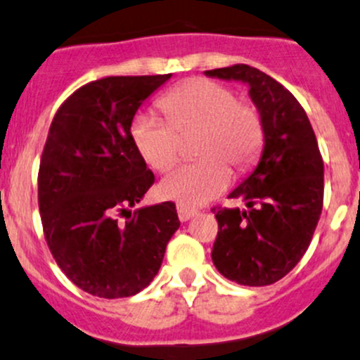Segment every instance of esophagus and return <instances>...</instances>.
<instances>
[{
  "label": "esophagus",
  "instance_id": "34e87169",
  "mask_svg": "<svg viewBox=\"0 0 360 360\" xmlns=\"http://www.w3.org/2000/svg\"><path fill=\"white\" fill-rule=\"evenodd\" d=\"M177 215H179L181 221H190L191 217H195V215H198V210L193 209V207H188V205H177Z\"/></svg>",
  "mask_w": 360,
  "mask_h": 360
}]
</instances>
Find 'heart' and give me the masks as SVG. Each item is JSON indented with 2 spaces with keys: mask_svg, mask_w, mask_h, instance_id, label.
Returning a JSON list of instances; mask_svg holds the SVG:
<instances>
[{
  "mask_svg": "<svg viewBox=\"0 0 360 360\" xmlns=\"http://www.w3.org/2000/svg\"><path fill=\"white\" fill-rule=\"evenodd\" d=\"M158 107L167 120L141 112L131 122L132 143L150 167L169 169L181 153L179 134L200 129L195 148L202 158L170 170L158 184L164 198L181 205H200L224 191L231 181L228 162L245 167L262 145L259 110L212 79L183 82L164 94Z\"/></svg>",
  "mask_w": 360,
  "mask_h": 360,
  "instance_id": "heart-1",
  "label": "heart"
}]
</instances>
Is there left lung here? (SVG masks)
Listing matches in <instances>:
<instances>
[{
	"label": "left lung",
	"mask_w": 360,
	"mask_h": 360,
	"mask_svg": "<svg viewBox=\"0 0 360 360\" xmlns=\"http://www.w3.org/2000/svg\"><path fill=\"white\" fill-rule=\"evenodd\" d=\"M205 75L247 84L264 126L259 162L229 193L249 210H212L219 224L212 262L238 285H272L307 252L323 210L324 164L316 134L297 98L255 67L236 63Z\"/></svg>",
	"instance_id": "left-lung-1"
}]
</instances>
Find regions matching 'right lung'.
Returning <instances> with one entry per match:
<instances>
[{
    "mask_svg": "<svg viewBox=\"0 0 360 360\" xmlns=\"http://www.w3.org/2000/svg\"><path fill=\"white\" fill-rule=\"evenodd\" d=\"M169 79L89 82L67 98L48 132L37 183L44 238L67 278L94 297L145 290L181 226L172 202L129 210L155 181L132 143L131 122Z\"/></svg>",
    "mask_w": 360,
    "mask_h": 360,
    "instance_id": "right-lung-1",
    "label": "right lung"
}]
</instances>
